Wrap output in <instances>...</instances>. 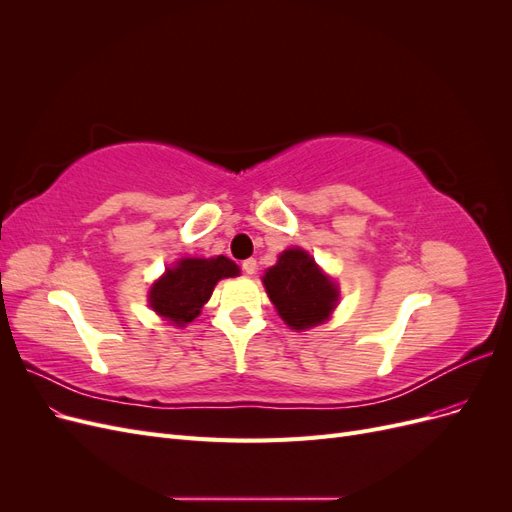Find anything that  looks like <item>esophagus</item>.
I'll return each mask as SVG.
<instances>
[{
  "label": "esophagus",
  "instance_id": "1",
  "mask_svg": "<svg viewBox=\"0 0 512 512\" xmlns=\"http://www.w3.org/2000/svg\"><path fill=\"white\" fill-rule=\"evenodd\" d=\"M256 260L254 258H247V260H243V265H241V269L247 273V275H254L256 273Z\"/></svg>",
  "mask_w": 512,
  "mask_h": 512
}]
</instances>
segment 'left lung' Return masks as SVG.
Masks as SVG:
<instances>
[{"label":"left lung","instance_id":"obj_1","mask_svg":"<svg viewBox=\"0 0 512 512\" xmlns=\"http://www.w3.org/2000/svg\"><path fill=\"white\" fill-rule=\"evenodd\" d=\"M262 282L277 314L297 331L327 320L337 303L335 284L299 247H292L277 258V265L265 273Z\"/></svg>","mask_w":512,"mask_h":512}]
</instances>
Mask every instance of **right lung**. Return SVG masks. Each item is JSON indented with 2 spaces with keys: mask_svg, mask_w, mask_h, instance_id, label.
<instances>
[{
  "mask_svg": "<svg viewBox=\"0 0 512 512\" xmlns=\"http://www.w3.org/2000/svg\"><path fill=\"white\" fill-rule=\"evenodd\" d=\"M235 275H239V267L226 256L209 260L183 258L151 286L149 303L160 316L177 327H185L200 314V307L209 301L215 284Z\"/></svg>",
  "mask_w": 512,
  "mask_h": 512,
  "instance_id": "1",
  "label": "right lung"
}]
</instances>
